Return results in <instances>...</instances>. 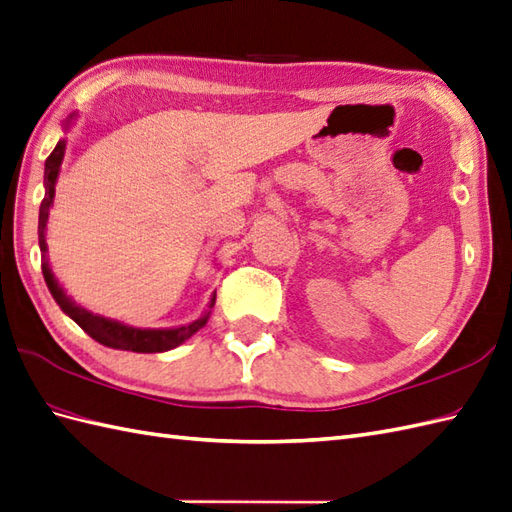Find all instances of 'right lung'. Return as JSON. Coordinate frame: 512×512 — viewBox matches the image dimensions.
<instances>
[{
  "label": "right lung",
  "instance_id": "add662e5",
  "mask_svg": "<svg viewBox=\"0 0 512 512\" xmlns=\"http://www.w3.org/2000/svg\"><path fill=\"white\" fill-rule=\"evenodd\" d=\"M73 115L67 119L65 128H69ZM65 147L67 141L60 139L58 145L54 147V152L47 156L45 160V197L41 202L39 210V245L43 252V278L49 293L56 299V304L62 308V313L69 315L78 326L95 339L97 343H102L106 347H112V350H126V352H139V354H156V352H169L173 347L182 345L184 341H189L195 332L202 330L206 326V321L210 317V308L215 306V295L210 297L208 310H204V315L186 323V326H176V328H134L128 326V323L117 321V319H108L102 315H93L91 310H86L78 306L73 299L62 291V286L54 278L52 269H49L45 254H47V243H45V230H47V219H49V208L54 204V195H56V180L60 173L62 158H65Z\"/></svg>",
  "mask_w": 512,
  "mask_h": 512
}]
</instances>
